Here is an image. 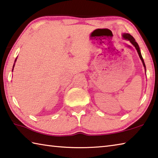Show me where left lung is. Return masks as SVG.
I'll return each mask as SVG.
<instances>
[{"label": "left lung", "mask_w": 158, "mask_h": 158, "mask_svg": "<svg viewBox=\"0 0 158 158\" xmlns=\"http://www.w3.org/2000/svg\"><path fill=\"white\" fill-rule=\"evenodd\" d=\"M123 37H124V38H125V40H129V41L131 42V43H132V44L134 45V46H135V47L136 48V49H137V51L138 54H139V57H140V58H141V61H142L143 67H144V68H145V69H146V65H145V63H144V61H143V58H142V56H141L139 47V45H138V44L137 43V42L135 41V38H134V37H133L132 35H131L127 34H127H126V33L123 34Z\"/></svg>", "instance_id": "left-lung-1"}]
</instances>
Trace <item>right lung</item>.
I'll return each instance as SVG.
<instances>
[{
	"label": "right lung",
	"mask_w": 158,
	"mask_h": 158,
	"mask_svg": "<svg viewBox=\"0 0 158 158\" xmlns=\"http://www.w3.org/2000/svg\"><path fill=\"white\" fill-rule=\"evenodd\" d=\"M16 60H17V58H16ZM16 60H15V61H16ZM14 66H15V65H14ZM14 66H13V68H14Z\"/></svg>",
	"instance_id": "right-lung-1"
}]
</instances>
